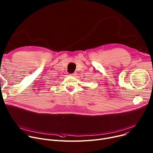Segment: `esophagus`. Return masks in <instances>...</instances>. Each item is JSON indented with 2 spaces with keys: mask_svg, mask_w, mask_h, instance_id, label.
Segmentation results:
<instances>
[{
  "mask_svg": "<svg viewBox=\"0 0 153 153\" xmlns=\"http://www.w3.org/2000/svg\"><path fill=\"white\" fill-rule=\"evenodd\" d=\"M77 75L76 73H74V74H70V76H76V75Z\"/></svg>",
  "mask_w": 153,
  "mask_h": 153,
  "instance_id": "esophagus-1",
  "label": "esophagus"
}]
</instances>
